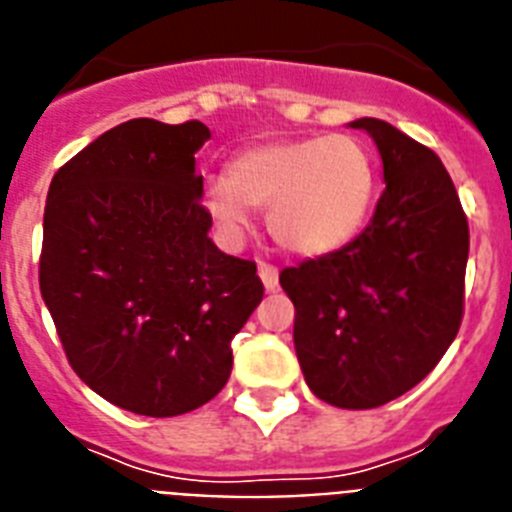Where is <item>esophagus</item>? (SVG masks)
Wrapping results in <instances>:
<instances>
[{"mask_svg":"<svg viewBox=\"0 0 512 512\" xmlns=\"http://www.w3.org/2000/svg\"><path fill=\"white\" fill-rule=\"evenodd\" d=\"M257 275H260L265 291H275V288H278V268H275V265H270V262H260Z\"/></svg>","mask_w":512,"mask_h":512,"instance_id":"1","label":"esophagus"}]
</instances>
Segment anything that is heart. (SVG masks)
Listing matches in <instances>:
<instances>
[{
	"label": "heart",
	"instance_id": "1",
	"mask_svg": "<svg viewBox=\"0 0 512 512\" xmlns=\"http://www.w3.org/2000/svg\"><path fill=\"white\" fill-rule=\"evenodd\" d=\"M376 159L348 133L268 141L231 159L229 177H208L203 206L229 237L250 229V208H268L283 250L324 257L353 242L376 201Z\"/></svg>",
	"mask_w": 512,
	"mask_h": 512
}]
</instances>
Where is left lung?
Instances as JSON below:
<instances>
[{
	"mask_svg": "<svg viewBox=\"0 0 512 512\" xmlns=\"http://www.w3.org/2000/svg\"><path fill=\"white\" fill-rule=\"evenodd\" d=\"M350 128L384 162L373 219L342 250L283 270L281 286L309 389L342 410H373L420 384L459 332L469 224L433 149L379 118Z\"/></svg>",
	"mask_w": 512,
	"mask_h": 512,
	"instance_id": "obj_1",
	"label": "left lung"
}]
</instances>
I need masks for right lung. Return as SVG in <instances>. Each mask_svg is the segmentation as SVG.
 I'll return each instance as SVG.
<instances>
[{"mask_svg":"<svg viewBox=\"0 0 512 512\" xmlns=\"http://www.w3.org/2000/svg\"><path fill=\"white\" fill-rule=\"evenodd\" d=\"M208 139L201 121L133 118L84 146L48 188L43 301L74 373L136 415L211 402L265 291L255 262L208 237L195 172Z\"/></svg>","mask_w":512,"mask_h":512,"instance_id":"right-lung-1","label":"right lung"}]
</instances>
